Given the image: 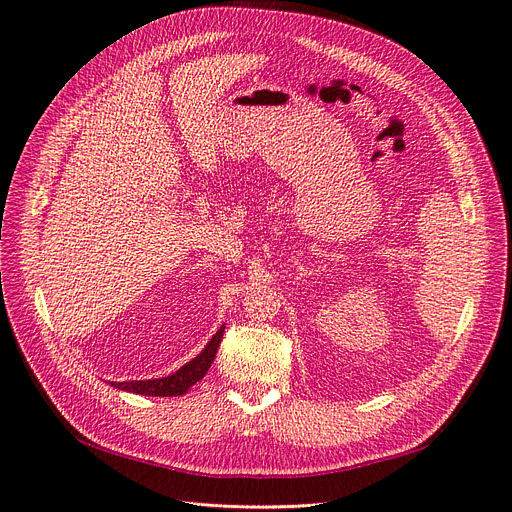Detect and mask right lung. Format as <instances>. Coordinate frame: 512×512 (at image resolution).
Listing matches in <instances>:
<instances>
[{
    "instance_id": "add662e5",
    "label": "right lung",
    "mask_w": 512,
    "mask_h": 512,
    "mask_svg": "<svg viewBox=\"0 0 512 512\" xmlns=\"http://www.w3.org/2000/svg\"><path fill=\"white\" fill-rule=\"evenodd\" d=\"M224 335V325L216 331V335L210 339L193 360L183 364L177 372L168 374V377L162 379H148V381H123V383H111V387L127 391V393H138V395H150V397H177L187 393L197 381L206 377V372L210 370L218 346L222 342Z\"/></svg>"
}]
</instances>
